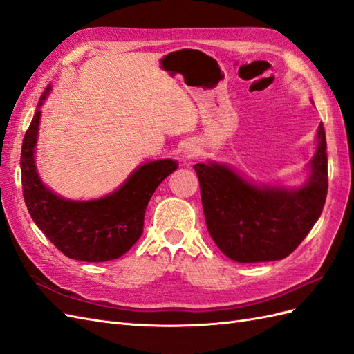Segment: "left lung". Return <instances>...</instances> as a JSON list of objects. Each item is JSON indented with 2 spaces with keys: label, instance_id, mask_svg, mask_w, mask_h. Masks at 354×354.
<instances>
[{
  "label": "left lung",
  "instance_id": "8db88e82",
  "mask_svg": "<svg viewBox=\"0 0 354 354\" xmlns=\"http://www.w3.org/2000/svg\"><path fill=\"white\" fill-rule=\"evenodd\" d=\"M311 169L302 188L287 192L251 185L227 166L194 165L207 230L224 254L239 263L281 260L306 238L328 196L323 122L317 131Z\"/></svg>",
  "mask_w": 354,
  "mask_h": 354
}]
</instances>
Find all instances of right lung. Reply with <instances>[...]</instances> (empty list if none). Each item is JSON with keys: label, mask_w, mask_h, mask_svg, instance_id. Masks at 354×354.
<instances>
[{"label": "right lung", "mask_w": 354, "mask_h": 354, "mask_svg": "<svg viewBox=\"0 0 354 354\" xmlns=\"http://www.w3.org/2000/svg\"><path fill=\"white\" fill-rule=\"evenodd\" d=\"M49 88L41 94L39 107ZM40 111L24 136L21 151L22 189L37 227L62 254L82 261H107L125 254L143 232L148 202L157 187L178 169L176 161L158 160L140 166L125 184L98 201L71 202L41 184L34 165Z\"/></svg>", "instance_id": "1"}]
</instances>
